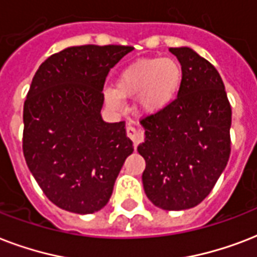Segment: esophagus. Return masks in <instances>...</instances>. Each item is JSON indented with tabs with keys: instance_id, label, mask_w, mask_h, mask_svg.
Wrapping results in <instances>:
<instances>
[{
	"instance_id": "esophagus-1",
	"label": "esophagus",
	"mask_w": 257,
	"mask_h": 257,
	"mask_svg": "<svg viewBox=\"0 0 257 257\" xmlns=\"http://www.w3.org/2000/svg\"><path fill=\"white\" fill-rule=\"evenodd\" d=\"M126 134L134 142V145L141 143L143 141V138H145V133H143V128H141V127L128 126L126 128Z\"/></svg>"
}]
</instances>
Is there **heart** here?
Instances as JSON below:
<instances>
[{"label":"heart","mask_w":257,"mask_h":257,"mask_svg":"<svg viewBox=\"0 0 257 257\" xmlns=\"http://www.w3.org/2000/svg\"><path fill=\"white\" fill-rule=\"evenodd\" d=\"M182 83L184 69L176 59H141L122 69L115 88L104 91V99L111 107L120 108L122 97L138 96L139 110L157 114L176 100Z\"/></svg>","instance_id":"heart-1"}]
</instances>
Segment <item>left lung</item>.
I'll list each match as a JSON object with an SVG mask.
<instances>
[{
	"mask_svg": "<svg viewBox=\"0 0 257 257\" xmlns=\"http://www.w3.org/2000/svg\"><path fill=\"white\" fill-rule=\"evenodd\" d=\"M184 69L176 100L143 116L147 198L165 210L193 208L208 196L230 156L232 108L217 69L186 47L170 48Z\"/></svg>",
	"mask_w": 257,
	"mask_h": 257,
	"instance_id": "left-lung-1",
	"label": "left lung"
}]
</instances>
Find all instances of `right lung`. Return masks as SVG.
<instances>
[{
    "mask_svg": "<svg viewBox=\"0 0 257 257\" xmlns=\"http://www.w3.org/2000/svg\"><path fill=\"white\" fill-rule=\"evenodd\" d=\"M133 49L71 47L35 73L24 103V157L44 194L61 209L100 210L134 151L124 122L106 123L100 115L107 75Z\"/></svg>",
    "mask_w": 257,
    "mask_h": 257,
    "instance_id": "add662e5",
    "label": "right lung"
}]
</instances>
